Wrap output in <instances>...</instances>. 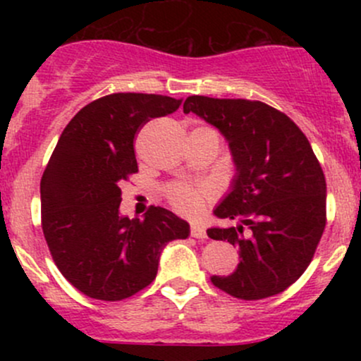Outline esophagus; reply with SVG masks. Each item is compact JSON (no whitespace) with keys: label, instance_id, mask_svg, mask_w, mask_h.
Listing matches in <instances>:
<instances>
[{"label":"esophagus","instance_id":"obj_1","mask_svg":"<svg viewBox=\"0 0 361 361\" xmlns=\"http://www.w3.org/2000/svg\"><path fill=\"white\" fill-rule=\"evenodd\" d=\"M190 234H192V238L207 239V231H205V227L200 226V224H192V227H190Z\"/></svg>","mask_w":361,"mask_h":361}]
</instances>
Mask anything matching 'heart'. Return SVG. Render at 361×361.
<instances>
[{
    "mask_svg": "<svg viewBox=\"0 0 361 361\" xmlns=\"http://www.w3.org/2000/svg\"><path fill=\"white\" fill-rule=\"evenodd\" d=\"M168 204L183 215H198L215 197V190L209 183H188L173 181L163 188Z\"/></svg>",
    "mask_w": 361,
    "mask_h": 361,
    "instance_id": "heart-1",
    "label": "heart"
}]
</instances>
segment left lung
<instances>
[{"mask_svg": "<svg viewBox=\"0 0 361 361\" xmlns=\"http://www.w3.org/2000/svg\"><path fill=\"white\" fill-rule=\"evenodd\" d=\"M183 111L222 132L238 169L233 192L214 214L243 224L210 227L207 234L238 247L241 259L231 275L210 281L243 300L281 293L307 270L326 227V178L307 137L263 102L193 94Z\"/></svg>", "mask_w": 361, "mask_h": 361, "instance_id": "left-lung-1", "label": "left lung"}]
</instances>
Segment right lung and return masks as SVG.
<instances>
[{
	"label": "right lung",
	"instance_id": "1",
	"mask_svg": "<svg viewBox=\"0 0 361 361\" xmlns=\"http://www.w3.org/2000/svg\"><path fill=\"white\" fill-rule=\"evenodd\" d=\"M163 94L114 93L88 103L62 130L42 180V231L54 263L81 293L117 302L156 279L163 246L188 222L163 207L118 214L120 185L139 171L134 140L151 118L180 109Z\"/></svg>",
	"mask_w": 361,
	"mask_h": 361
}]
</instances>
